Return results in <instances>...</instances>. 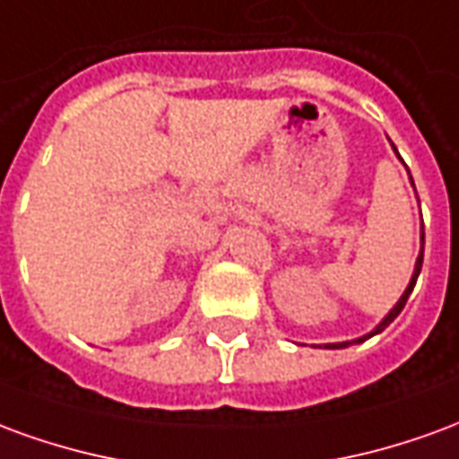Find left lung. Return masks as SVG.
Returning <instances> with one entry per match:
<instances>
[{"mask_svg":"<svg viewBox=\"0 0 459 459\" xmlns=\"http://www.w3.org/2000/svg\"><path fill=\"white\" fill-rule=\"evenodd\" d=\"M394 150H395V147H394ZM411 181H413V179H411ZM420 243H425V230H423V233H420ZM420 268H423V246H420V255H418V260H415V273H413V278H411V285L405 288L403 298L395 302V307L391 309V312H388V317H385L384 322H381V325H378V327H376L374 332H371V334H366V337L356 339V342H366V339H368V337H374V334H378V332H384V329L388 327V325H391V322H394V319L398 317V315H401V309H403L405 302H408V295L413 292L415 280H418V275H420ZM342 346H346V344H327V349H342Z\"/></svg>","mask_w":459,"mask_h":459,"instance_id":"8db88e82","label":"left lung"}]
</instances>
